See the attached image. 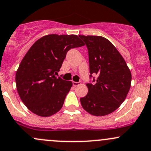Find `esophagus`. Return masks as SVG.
I'll return each mask as SVG.
<instances>
[{"mask_svg": "<svg viewBox=\"0 0 151 151\" xmlns=\"http://www.w3.org/2000/svg\"><path fill=\"white\" fill-rule=\"evenodd\" d=\"M72 83H73V86H74V87H77V86H79V85H80L81 82H73Z\"/></svg>", "mask_w": 151, "mask_h": 151, "instance_id": "1", "label": "esophagus"}]
</instances>
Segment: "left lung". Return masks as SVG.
<instances>
[{"label": "left lung", "mask_w": 151, "mask_h": 151, "mask_svg": "<svg viewBox=\"0 0 151 151\" xmlns=\"http://www.w3.org/2000/svg\"><path fill=\"white\" fill-rule=\"evenodd\" d=\"M79 37L88 49L90 77L98 75L96 83L86 84L88 93L80 98L81 104L91 115H108L116 110L127 96L131 86V71L109 40L101 36Z\"/></svg>", "instance_id": "left-lung-1"}]
</instances>
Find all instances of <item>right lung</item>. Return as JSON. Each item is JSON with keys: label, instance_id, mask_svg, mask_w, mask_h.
Wrapping results in <instances>:
<instances>
[{"label": "right lung", "instance_id": "add662e5", "mask_svg": "<svg viewBox=\"0 0 151 151\" xmlns=\"http://www.w3.org/2000/svg\"><path fill=\"white\" fill-rule=\"evenodd\" d=\"M85 45L75 35L51 34L37 40L16 73L17 92L24 104L36 115L47 117L61 110L72 86L55 76L68 50Z\"/></svg>", "mask_w": 151, "mask_h": 151}]
</instances>
